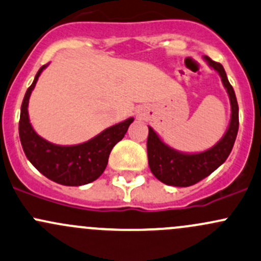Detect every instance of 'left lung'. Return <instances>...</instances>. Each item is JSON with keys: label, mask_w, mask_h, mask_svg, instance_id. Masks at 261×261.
<instances>
[{"label": "left lung", "mask_w": 261, "mask_h": 261, "mask_svg": "<svg viewBox=\"0 0 261 261\" xmlns=\"http://www.w3.org/2000/svg\"><path fill=\"white\" fill-rule=\"evenodd\" d=\"M210 68L219 73L223 86L230 100L229 126L213 147L201 152H184L169 146L161 140L155 130L149 126L147 136V159L153 176L170 186L186 188L209 176L219 166L223 165L231 152L239 130V106L234 89L227 80L223 65L213 61L210 57H202Z\"/></svg>", "instance_id": "left-lung-1"}]
</instances>
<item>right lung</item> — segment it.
<instances>
[{
  "mask_svg": "<svg viewBox=\"0 0 261 261\" xmlns=\"http://www.w3.org/2000/svg\"><path fill=\"white\" fill-rule=\"evenodd\" d=\"M47 66L38 70L22 101L18 123L22 149L30 163L47 179L66 186L86 185L105 171L112 147L121 141L134 117L115 123L77 145H56L41 138L30 122L29 102L38 77Z\"/></svg>",
  "mask_w": 261,
  "mask_h": 261,
  "instance_id": "obj_1",
  "label": "right lung"
}]
</instances>
